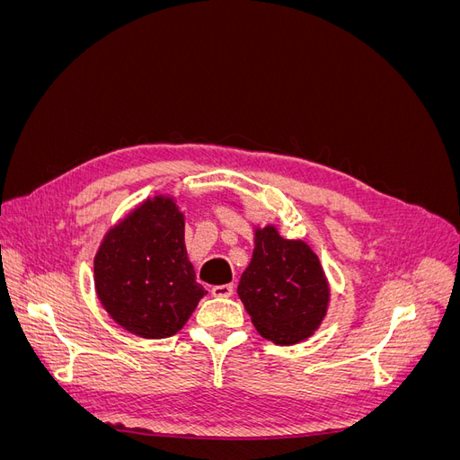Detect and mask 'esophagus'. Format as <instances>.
<instances>
[{"instance_id": "esophagus-1", "label": "esophagus", "mask_w": 460, "mask_h": 460, "mask_svg": "<svg viewBox=\"0 0 460 460\" xmlns=\"http://www.w3.org/2000/svg\"><path fill=\"white\" fill-rule=\"evenodd\" d=\"M213 297H230L234 294V286L232 284H225V286H213L211 288Z\"/></svg>"}]
</instances>
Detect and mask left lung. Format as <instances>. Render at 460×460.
I'll return each instance as SVG.
<instances>
[{"label":"left lung","mask_w":460,"mask_h":460,"mask_svg":"<svg viewBox=\"0 0 460 460\" xmlns=\"http://www.w3.org/2000/svg\"><path fill=\"white\" fill-rule=\"evenodd\" d=\"M238 296L264 340L291 345L323 323L330 289L313 249L267 226L255 230L253 257L240 278Z\"/></svg>","instance_id":"8db88e82"}]
</instances>
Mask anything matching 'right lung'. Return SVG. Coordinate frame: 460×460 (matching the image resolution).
I'll return each instance as SVG.
<instances>
[{
	"mask_svg": "<svg viewBox=\"0 0 460 460\" xmlns=\"http://www.w3.org/2000/svg\"><path fill=\"white\" fill-rule=\"evenodd\" d=\"M95 291L119 326L140 338L174 336L207 294L171 198L147 199L105 235L93 259Z\"/></svg>",
	"mask_w": 460,
	"mask_h": 460,
	"instance_id": "add662e5",
	"label": "right lung"
}]
</instances>
